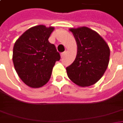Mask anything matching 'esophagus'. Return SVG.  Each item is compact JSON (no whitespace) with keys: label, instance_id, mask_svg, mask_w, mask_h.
Instances as JSON below:
<instances>
[{"label":"esophagus","instance_id":"1","mask_svg":"<svg viewBox=\"0 0 123 123\" xmlns=\"http://www.w3.org/2000/svg\"><path fill=\"white\" fill-rule=\"evenodd\" d=\"M66 51H64V52H63V53H62V54H61V56H62V57H64V55H66Z\"/></svg>","mask_w":123,"mask_h":123}]
</instances>
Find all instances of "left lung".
<instances>
[{
    "label": "left lung",
    "instance_id": "1",
    "mask_svg": "<svg viewBox=\"0 0 123 123\" xmlns=\"http://www.w3.org/2000/svg\"><path fill=\"white\" fill-rule=\"evenodd\" d=\"M77 44L73 63L66 68L69 79L81 87L90 86L101 78L110 61L108 45L98 33L83 26L70 29Z\"/></svg>",
    "mask_w": 123,
    "mask_h": 123
}]
</instances>
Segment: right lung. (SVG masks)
<instances>
[{
	"instance_id": "obj_1",
	"label": "right lung",
	"mask_w": 123,
	"mask_h": 123,
	"mask_svg": "<svg viewBox=\"0 0 123 123\" xmlns=\"http://www.w3.org/2000/svg\"><path fill=\"white\" fill-rule=\"evenodd\" d=\"M53 27H31L16 42L13 62L22 81L28 86L40 87L49 81L53 68L61 57L54 44L49 42Z\"/></svg>"
}]
</instances>
